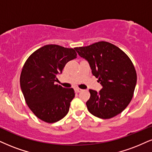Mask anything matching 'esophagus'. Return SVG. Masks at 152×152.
Listing matches in <instances>:
<instances>
[{
	"mask_svg": "<svg viewBox=\"0 0 152 152\" xmlns=\"http://www.w3.org/2000/svg\"><path fill=\"white\" fill-rule=\"evenodd\" d=\"M75 91H76L77 93H80V92H81V91H83V89H80V88H75Z\"/></svg>",
	"mask_w": 152,
	"mask_h": 152,
	"instance_id": "obj_1",
	"label": "esophagus"
}]
</instances>
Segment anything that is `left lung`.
Listing matches in <instances>:
<instances>
[{"label": "left lung", "instance_id": "left-lung-1", "mask_svg": "<svg viewBox=\"0 0 152 152\" xmlns=\"http://www.w3.org/2000/svg\"><path fill=\"white\" fill-rule=\"evenodd\" d=\"M75 49L89 62L93 75L103 87L99 92L89 89L88 110L102 119L118 115L130 104L135 89L137 73L132 61L121 48L107 42Z\"/></svg>", "mask_w": 152, "mask_h": 152}]
</instances>
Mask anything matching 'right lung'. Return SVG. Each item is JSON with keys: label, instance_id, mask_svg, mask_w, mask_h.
<instances>
[{"label": "right lung", "instance_id": "add662e5", "mask_svg": "<svg viewBox=\"0 0 152 152\" xmlns=\"http://www.w3.org/2000/svg\"><path fill=\"white\" fill-rule=\"evenodd\" d=\"M76 58L74 48L49 44L35 50L24 63L20 87L28 107L38 118L53 123L68 113L74 89H65L55 82L67 62Z\"/></svg>", "mask_w": 152, "mask_h": 152}]
</instances>
